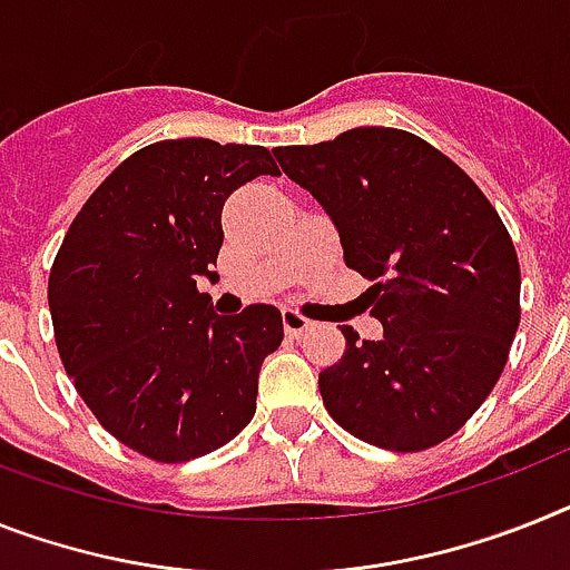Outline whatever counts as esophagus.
Listing matches in <instances>:
<instances>
[{
  "mask_svg": "<svg viewBox=\"0 0 570 570\" xmlns=\"http://www.w3.org/2000/svg\"><path fill=\"white\" fill-rule=\"evenodd\" d=\"M281 318H284V330L289 338H301L309 327H313V322H309V318H304L298 309H284V313H281Z\"/></svg>",
  "mask_w": 570,
  "mask_h": 570,
  "instance_id": "34e87169",
  "label": "esophagus"
}]
</instances>
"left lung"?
<instances>
[{
	"instance_id": "1",
	"label": "left lung",
	"mask_w": 570,
	"mask_h": 570,
	"mask_svg": "<svg viewBox=\"0 0 570 570\" xmlns=\"http://www.w3.org/2000/svg\"><path fill=\"white\" fill-rule=\"evenodd\" d=\"M275 159L333 217L344 263L374 281L365 298L385 330L365 342L342 327L344 356L318 374L324 409L371 446H438L495 389L519 330V257L499 212L446 153L394 127Z\"/></svg>"
}]
</instances>
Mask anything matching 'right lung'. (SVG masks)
Here are the masks:
<instances>
[{"label": "right lung", "mask_w": 570, "mask_h": 570, "mask_svg": "<svg viewBox=\"0 0 570 570\" xmlns=\"http://www.w3.org/2000/svg\"><path fill=\"white\" fill-rule=\"evenodd\" d=\"M277 176L261 145L167 138L124 159L71 219L49 272L66 374L98 423L138 455L181 463L226 446L255 417L281 313L217 315L196 289L223 246V205Z\"/></svg>", "instance_id": "right-lung-1"}]
</instances>
